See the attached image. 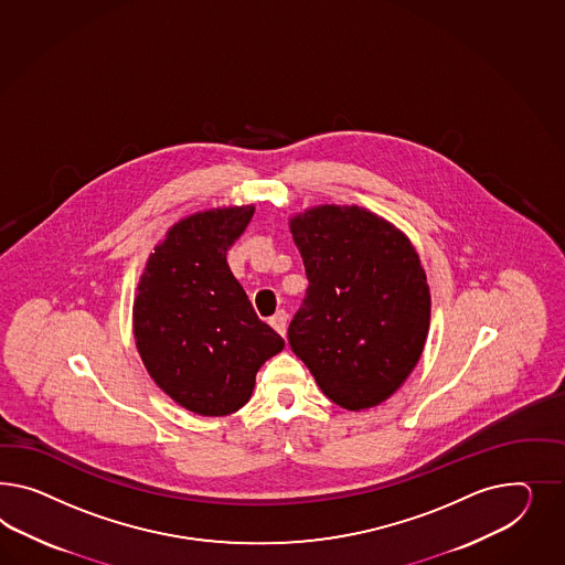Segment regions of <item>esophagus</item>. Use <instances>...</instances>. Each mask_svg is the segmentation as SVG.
Here are the masks:
<instances>
[{"label":"esophagus","mask_w":565,"mask_h":565,"mask_svg":"<svg viewBox=\"0 0 565 565\" xmlns=\"http://www.w3.org/2000/svg\"><path fill=\"white\" fill-rule=\"evenodd\" d=\"M269 324L274 327L279 335L286 337V331H288V312L286 310H277L274 317L269 319Z\"/></svg>","instance_id":"1"}]
</instances>
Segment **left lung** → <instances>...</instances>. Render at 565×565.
I'll list each match as a JSON object with an SVG mask.
<instances>
[{"label":"left lung","mask_w":565,"mask_h":565,"mask_svg":"<svg viewBox=\"0 0 565 565\" xmlns=\"http://www.w3.org/2000/svg\"><path fill=\"white\" fill-rule=\"evenodd\" d=\"M308 290L288 329L291 351L335 405L362 412L391 397L419 362L429 288L419 255L391 222L358 205L290 220Z\"/></svg>","instance_id":"1"}]
</instances>
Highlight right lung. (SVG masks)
Here are the masks:
<instances>
[{
	"mask_svg": "<svg viewBox=\"0 0 565 565\" xmlns=\"http://www.w3.org/2000/svg\"><path fill=\"white\" fill-rule=\"evenodd\" d=\"M255 205L189 215L139 277L134 335L153 382L184 409L220 417L248 403L259 367L284 350L228 267Z\"/></svg>",
	"mask_w": 565,
	"mask_h": 565,
	"instance_id": "add662e5",
	"label": "right lung"
}]
</instances>
